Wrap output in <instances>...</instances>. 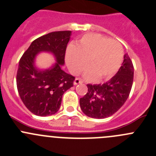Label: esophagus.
<instances>
[{"label": "esophagus", "mask_w": 156, "mask_h": 156, "mask_svg": "<svg viewBox=\"0 0 156 156\" xmlns=\"http://www.w3.org/2000/svg\"><path fill=\"white\" fill-rule=\"evenodd\" d=\"M83 83V80L80 79V78H76L75 80H74V82H73V83H74V85H77V84Z\"/></svg>", "instance_id": "esophagus-1"}]
</instances>
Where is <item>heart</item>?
<instances>
[{"label": "heart", "mask_w": 156, "mask_h": 156, "mask_svg": "<svg viewBox=\"0 0 156 156\" xmlns=\"http://www.w3.org/2000/svg\"><path fill=\"white\" fill-rule=\"evenodd\" d=\"M66 64L73 73H84L87 80H106L118 71L123 60V49L115 40L97 34L84 35L66 51Z\"/></svg>", "instance_id": "b5f03b06"}]
</instances>
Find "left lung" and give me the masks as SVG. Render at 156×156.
<instances>
[{
  "mask_svg": "<svg viewBox=\"0 0 156 156\" xmlns=\"http://www.w3.org/2000/svg\"><path fill=\"white\" fill-rule=\"evenodd\" d=\"M134 67L128 54L110 80L103 84H87L88 92L80 99L83 113L94 119H104L116 112L128 99L133 83Z\"/></svg>",
  "mask_w": 156,
  "mask_h": 156,
  "instance_id": "obj_1",
  "label": "left lung"
}]
</instances>
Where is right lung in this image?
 <instances>
[{"label": "right lung", "mask_w": 156, "mask_h": 156, "mask_svg": "<svg viewBox=\"0 0 156 156\" xmlns=\"http://www.w3.org/2000/svg\"><path fill=\"white\" fill-rule=\"evenodd\" d=\"M70 30L55 31L41 36L31 43L19 61L17 87L22 102L34 115L47 116L55 114L61 105L63 93L73 87L75 77L61 69L64 63ZM51 51L57 63L52 68L39 71L34 60L40 51Z\"/></svg>", "instance_id": "1"}]
</instances>
